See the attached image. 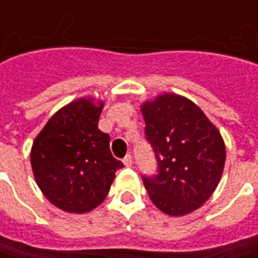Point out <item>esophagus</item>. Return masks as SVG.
Masks as SVG:
<instances>
[{"mask_svg":"<svg viewBox=\"0 0 258 258\" xmlns=\"http://www.w3.org/2000/svg\"><path fill=\"white\" fill-rule=\"evenodd\" d=\"M122 163H124V165H125V167H131V165H133V158H131V156H130V154H127V156H125V158L122 160Z\"/></svg>","mask_w":258,"mask_h":258,"instance_id":"esophagus-1","label":"esophagus"}]
</instances>
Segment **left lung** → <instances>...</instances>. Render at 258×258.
<instances>
[{
  "instance_id": "left-lung-1",
  "label": "left lung",
  "mask_w": 258,
  "mask_h": 258,
  "mask_svg": "<svg viewBox=\"0 0 258 258\" xmlns=\"http://www.w3.org/2000/svg\"><path fill=\"white\" fill-rule=\"evenodd\" d=\"M146 138L156 153L158 173L143 177L157 209L178 217L201 207L217 188L226 144L199 105L165 93L141 105Z\"/></svg>"
}]
</instances>
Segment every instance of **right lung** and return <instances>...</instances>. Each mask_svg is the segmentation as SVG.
<instances>
[{
  "mask_svg": "<svg viewBox=\"0 0 258 258\" xmlns=\"http://www.w3.org/2000/svg\"><path fill=\"white\" fill-rule=\"evenodd\" d=\"M104 102L83 97L59 108L35 137L31 167L47 200L67 213L84 214L107 197L122 163L98 130Z\"/></svg>",
  "mask_w": 258,
  "mask_h": 258,
  "instance_id": "obj_1",
  "label": "right lung"
}]
</instances>
